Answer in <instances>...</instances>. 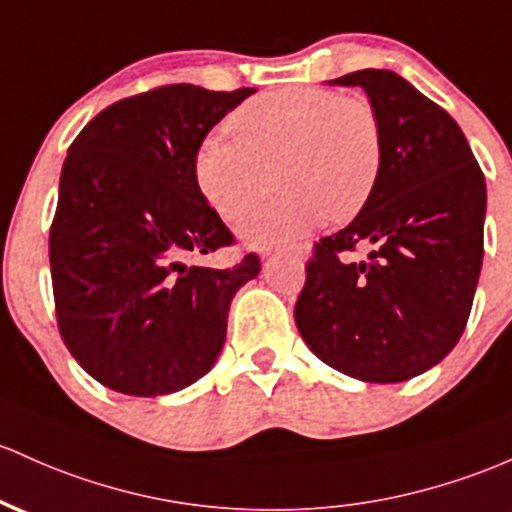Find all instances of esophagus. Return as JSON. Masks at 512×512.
Returning <instances> with one entry per match:
<instances>
[{
  "mask_svg": "<svg viewBox=\"0 0 512 512\" xmlns=\"http://www.w3.org/2000/svg\"><path fill=\"white\" fill-rule=\"evenodd\" d=\"M286 252H289L291 257H296V260H303V257H306V247H291V250Z\"/></svg>",
  "mask_w": 512,
  "mask_h": 512,
  "instance_id": "34e87169",
  "label": "esophagus"
}]
</instances>
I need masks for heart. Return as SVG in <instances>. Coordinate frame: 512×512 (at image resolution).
I'll use <instances>...</instances> for the list:
<instances>
[{
	"label": "heart",
	"mask_w": 512,
	"mask_h": 512,
	"mask_svg": "<svg viewBox=\"0 0 512 512\" xmlns=\"http://www.w3.org/2000/svg\"><path fill=\"white\" fill-rule=\"evenodd\" d=\"M233 138L209 136L196 150L199 189L223 221L243 223L269 194L272 209L247 223L255 243H277L345 223L369 204L384 167L374 106L357 94L289 87L257 94L228 116Z\"/></svg>",
	"instance_id": "b5f03b06"
}]
</instances>
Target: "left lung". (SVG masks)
I'll list each match as a JSON object with an SVG mask.
<instances>
[{"instance_id": "left-lung-1", "label": "left lung", "mask_w": 512, "mask_h": 512, "mask_svg": "<svg viewBox=\"0 0 512 512\" xmlns=\"http://www.w3.org/2000/svg\"><path fill=\"white\" fill-rule=\"evenodd\" d=\"M333 84L367 92L384 167L355 221L313 247L294 318L325 364L396 384L462 338L484 260L486 179L457 121L396 72L357 70ZM362 246L368 257L352 261Z\"/></svg>"}]
</instances>
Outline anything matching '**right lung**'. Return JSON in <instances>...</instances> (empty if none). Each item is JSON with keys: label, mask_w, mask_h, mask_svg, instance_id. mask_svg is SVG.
<instances>
[{"label": "right lung", "mask_w": 512, "mask_h": 512, "mask_svg": "<svg viewBox=\"0 0 512 512\" xmlns=\"http://www.w3.org/2000/svg\"><path fill=\"white\" fill-rule=\"evenodd\" d=\"M255 89L165 84L99 111L67 150L50 226L58 330L99 384L165 396L201 379L226 342L235 291L260 272L187 267L235 243L196 182L206 133Z\"/></svg>", "instance_id": "obj_1"}]
</instances>
